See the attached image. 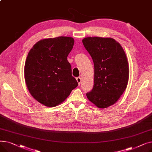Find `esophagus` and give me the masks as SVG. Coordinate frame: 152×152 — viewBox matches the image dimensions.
<instances>
[{
	"mask_svg": "<svg viewBox=\"0 0 152 152\" xmlns=\"http://www.w3.org/2000/svg\"><path fill=\"white\" fill-rule=\"evenodd\" d=\"M76 81L78 83V84L80 85L81 84V78L80 77H76Z\"/></svg>",
	"mask_w": 152,
	"mask_h": 152,
	"instance_id": "esophagus-1",
	"label": "esophagus"
}]
</instances>
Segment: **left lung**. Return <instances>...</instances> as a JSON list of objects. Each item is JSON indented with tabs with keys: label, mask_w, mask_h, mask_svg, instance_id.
Listing matches in <instances>:
<instances>
[{
	"label": "left lung",
	"mask_w": 152,
	"mask_h": 152,
	"mask_svg": "<svg viewBox=\"0 0 152 152\" xmlns=\"http://www.w3.org/2000/svg\"><path fill=\"white\" fill-rule=\"evenodd\" d=\"M83 43L94 65V87L86 96L99 108H107L119 99L128 83L125 52L111 38L88 37L83 39Z\"/></svg>",
	"instance_id": "8db88e82"
}]
</instances>
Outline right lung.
Masks as SVG:
<instances>
[{"mask_svg": "<svg viewBox=\"0 0 152 152\" xmlns=\"http://www.w3.org/2000/svg\"><path fill=\"white\" fill-rule=\"evenodd\" d=\"M74 42L70 37L45 39L28 53L25 66L26 84L32 96L46 107L58 105L78 86L67 60Z\"/></svg>", "mask_w": 152, "mask_h": 152, "instance_id": "1", "label": "right lung"}]
</instances>
